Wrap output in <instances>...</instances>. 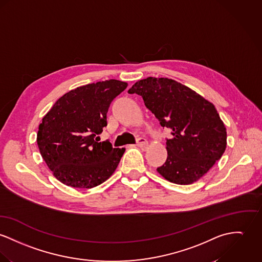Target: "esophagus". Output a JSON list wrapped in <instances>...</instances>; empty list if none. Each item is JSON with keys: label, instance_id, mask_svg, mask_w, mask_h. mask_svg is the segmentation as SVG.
Wrapping results in <instances>:
<instances>
[{"label": "esophagus", "instance_id": "34e87169", "mask_svg": "<svg viewBox=\"0 0 262 262\" xmlns=\"http://www.w3.org/2000/svg\"><path fill=\"white\" fill-rule=\"evenodd\" d=\"M137 144H138L140 147L144 148V147H146V146H147L148 142H147V141H146L144 138H139V139L137 140Z\"/></svg>", "mask_w": 262, "mask_h": 262}]
</instances>
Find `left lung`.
I'll list each match as a JSON object with an SVG mask.
<instances>
[{
	"mask_svg": "<svg viewBox=\"0 0 262 262\" xmlns=\"http://www.w3.org/2000/svg\"><path fill=\"white\" fill-rule=\"evenodd\" d=\"M128 94L141 96L162 127L167 159L157 168L165 180L178 184L199 181L221 158L226 147V129L214 105L181 82L147 78L136 82Z\"/></svg>",
	"mask_w": 262,
	"mask_h": 262,
	"instance_id": "left-lung-1",
	"label": "left lung"
}]
</instances>
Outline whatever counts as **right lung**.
<instances>
[{"instance_id":"right-lung-1","label":"right lung","mask_w":262,"mask_h":262,"mask_svg":"<svg viewBox=\"0 0 262 262\" xmlns=\"http://www.w3.org/2000/svg\"><path fill=\"white\" fill-rule=\"evenodd\" d=\"M127 86L110 80L77 88L60 98L39 125L40 155L55 178L68 186L92 188L106 181L124 148L100 141L110 104Z\"/></svg>"}]
</instances>
